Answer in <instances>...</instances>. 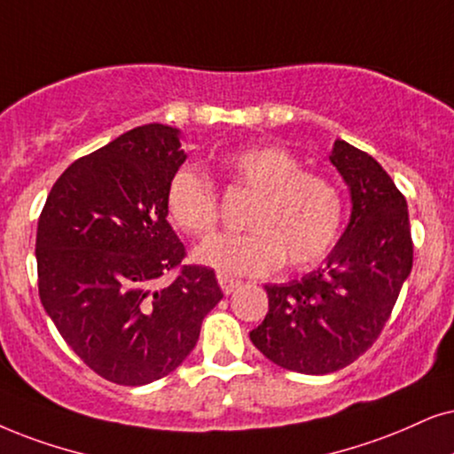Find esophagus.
<instances>
[{
	"mask_svg": "<svg viewBox=\"0 0 454 454\" xmlns=\"http://www.w3.org/2000/svg\"><path fill=\"white\" fill-rule=\"evenodd\" d=\"M217 283H220V289L226 295H231L234 289H239L240 286V280L234 277H228V274H217Z\"/></svg>",
	"mask_w": 454,
	"mask_h": 454,
	"instance_id": "1",
	"label": "esophagus"
}]
</instances>
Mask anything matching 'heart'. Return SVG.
Instances as JSON below:
<instances>
[{
    "label": "heart",
    "mask_w": 454,
    "mask_h": 454,
    "mask_svg": "<svg viewBox=\"0 0 454 454\" xmlns=\"http://www.w3.org/2000/svg\"><path fill=\"white\" fill-rule=\"evenodd\" d=\"M222 168L232 184L254 194L245 234H220L194 249V260L222 274L260 277L280 263L309 268L329 255L343 228L346 205L335 182L303 171L294 153L277 145H255L223 154ZM165 209L182 232H214L220 199L214 182L192 165L171 174Z\"/></svg>",
    "instance_id": "heart-1"
}]
</instances>
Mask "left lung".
<instances>
[{
    "label": "left lung",
    "mask_w": 454,
    "mask_h": 454,
    "mask_svg": "<svg viewBox=\"0 0 454 454\" xmlns=\"http://www.w3.org/2000/svg\"><path fill=\"white\" fill-rule=\"evenodd\" d=\"M331 163L352 197L349 223L323 266L266 285L268 314L249 333L286 371L326 375L352 364L380 337L412 268L409 207L371 154L335 140Z\"/></svg>",
    "instance_id": "obj_1"
}]
</instances>
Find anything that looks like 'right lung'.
Returning a JSON list of instances; mask_svg holds the SVG:
<instances>
[{
  "instance_id": "right-lung-1",
  "label": "right lung",
  "mask_w": 454,
  "mask_h": 454,
  "mask_svg": "<svg viewBox=\"0 0 454 454\" xmlns=\"http://www.w3.org/2000/svg\"><path fill=\"white\" fill-rule=\"evenodd\" d=\"M186 160L180 129L151 123L68 165L37 223L39 297L73 352L105 380L145 386L169 375L197 346L223 294L215 272L182 266L165 191Z\"/></svg>"
}]
</instances>
